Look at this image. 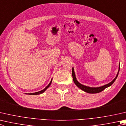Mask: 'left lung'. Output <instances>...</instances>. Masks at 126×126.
<instances>
[{
	"instance_id": "8db88e82",
	"label": "left lung",
	"mask_w": 126,
	"mask_h": 126,
	"mask_svg": "<svg viewBox=\"0 0 126 126\" xmlns=\"http://www.w3.org/2000/svg\"><path fill=\"white\" fill-rule=\"evenodd\" d=\"M120 66H119V69L118 71V73L117 75H116V77L115 79H114L110 83L106 84V85H105L104 86H100V87H98V88H91V87H89V86H85V85H83L81 84L80 83H79L78 81H77L76 77H75V73H74V68L73 67L72 68V76H73V81H74V83H75V85H76L79 88H80L81 89V90H83L85 91V92H86L88 93H90V94H96V93H100L101 92V91H103L104 90V89H106L107 87H109L110 86H111L112 84L116 80V78H117V76L118 75V73H119V71H120Z\"/></svg>"
}]
</instances>
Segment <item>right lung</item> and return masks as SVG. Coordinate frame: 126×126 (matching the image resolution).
I'll return each mask as SVG.
<instances>
[{"mask_svg": "<svg viewBox=\"0 0 126 126\" xmlns=\"http://www.w3.org/2000/svg\"><path fill=\"white\" fill-rule=\"evenodd\" d=\"M52 79L51 82H50L48 85L46 87V88H45L44 89H43L42 90L38 91V92H36V93H34L26 94H29V95H39V94H42V93H44L45 91L46 90V89H47L48 88V87H49L50 85H51V83H52Z\"/></svg>", "mask_w": 126, "mask_h": 126, "instance_id": "obj_1", "label": "right lung"}]
</instances>
